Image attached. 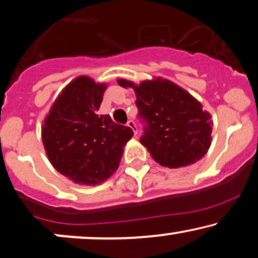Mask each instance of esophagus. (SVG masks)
<instances>
[{"instance_id": "obj_1", "label": "esophagus", "mask_w": 258, "mask_h": 258, "mask_svg": "<svg viewBox=\"0 0 258 258\" xmlns=\"http://www.w3.org/2000/svg\"><path fill=\"white\" fill-rule=\"evenodd\" d=\"M126 125H128L129 128H132L133 133H134V135L136 136V134H138V128H136V124L134 123V120H129V122L126 123Z\"/></svg>"}]
</instances>
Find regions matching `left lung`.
<instances>
[{"mask_svg": "<svg viewBox=\"0 0 258 258\" xmlns=\"http://www.w3.org/2000/svg\"><path fill=\"white\" fill-rule=\"evenodd\" d=\"M117 82L134 90L140 116L147 122L140 142L158 164L185 167L205 157L212 144V116L189 92L160 76L139 85Z\"/></svg>", "mask_w": 258, "mask_h": 258, "instance_id": "obj_1", "label": "left lung"}]
</instances>
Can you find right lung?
Wrapping results in <instances>:
<instances>
[{
    "label": "right lung",
    "mask_w": 258,
    "mask_h": 258,
    "mask_svg": "<svg viewBox=\"0 0 258 258\" xmlns=\"http://www.w3.org/2000/svg\"><path fill=\"white\" fill-rule=\"evenodd\" d=\"M106 88L105 82L78 76L57 95L41 125L49 161L80 185H97L112 176L134 135L109 114H97Z\"/></svg>",
    "instance_id": "obj_1"
}]
</instances>
